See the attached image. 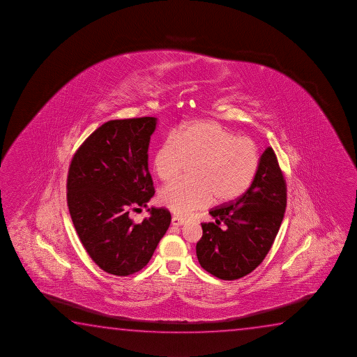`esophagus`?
<instances>
[{"mask_svg": "<svg viewBox=\"0 0 357 357\" xmlns=\"http://www.w3.org/2000/svg\"><path fill=\"white\" fill-rule=\"evenodd\" d=\"M185 223V221L183 220V218H178V216H173L172 218V225L173 226H181V225H184Z\"/></svg>", "mask_w": 357, "mask_h": 357, "instance_id": "1", "label": "esophagus"}]
</instances>
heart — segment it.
Masks as SVG:
<instances>
[{"mask_svg": "<svg viewBox=\"0 0 357 357\" xmlns=\"http://www.w3.org/2000/svg\"><path fill=\"white\" fill-rule=\"evenodd\" d=\"M158 147L153 169L160 181H174L195 165L197 181H174L160 194L163 206L181 216L218 202H231L248 190L258 174L261 155L252 139L215 123L200 121L178 130Z\"/></svg>", "mask_w": 357, "mask_h": 357, "instance_id": "b5f03b06", "label": "heart"}]
</instances>
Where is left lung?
I'll return each instance as SVG.
<instances>
[{
  "instance_id": "obj_1",
  "label": "left lung",
  "mask_w": 357,
  "mask_h": 357,
  "mask_svg": "<svg viewBox=\"0 0 357 357\" xmlns=\"http://www.w3.org/2000/svg\"><path fill=\"white\" fill-rule=\"evenodd\" d=\"M286 192L276 155L268 147L248 190L227 205L211 208L215 222L202 223L197 255L202 269L218 279L237 280L259 266L284 220Z\"/></svg>"
}]
</instances>
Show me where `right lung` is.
Instances as JSON below:
<instances>
[{
  "instance_id": "add662e5",
  "label": "right lung",
  "mask_w": 357,
  "mask_h": 357,
  "mask_svg": "<svg viewBox=\"0 0 357 357\" xmlns=\"http://www.w3.org/2000/svg\"><path fill=\"white\" fill-rule=\"evenodd\" d=\"M157 119L110 120L88 136L73 155L68 206L88 255L108 274L128 276L145 268L171 225L167 208L151 207L141 223L131 210L155 195L149 145Z\"/></svg>"
}]
</instances>
